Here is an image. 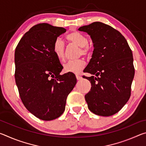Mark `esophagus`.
<instances>
[{
  "instance_id": "obj_1",
  "label": "esophagus",
  "mask_w": 146,
  "mask_h": 146,
  "mask_svg": "<svg viewBox=\"0 0 146 146\" xmlns=\"http://www.w3.org/2000/svg\"><path fill=\"white\" fill-rule=\"evenodd\" d=\"M76 79H77L78 80H81V79L82 78V76H80V75H76Z\"/></svg>"
}]
</instances>
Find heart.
I'll return each instance as SVG.
<instances>
[{
	"label": "heart",
	"instance_id": "obj_1",
	"mask_svg": "<svg viewBox=\"0 0 146 146\" xmlns=\"http://www.w3.org/2000/svg\"><path fill=\"white\" fill-rule=\"evenodd\" d=\"M67 39L71 43L80 47V53L84 55H88L90 53V48L88 44V38L85 35L78 31H73L67 36ZM54 53L59 59H62L64 56V42L60 37L56 38L53 45ZM86 65L83 59L68 61L64 65V71L66 73L77 74L82 71Z\"/></svg>",
	"mask_w": 146,
	"mask_h": 146
}]
</instances>
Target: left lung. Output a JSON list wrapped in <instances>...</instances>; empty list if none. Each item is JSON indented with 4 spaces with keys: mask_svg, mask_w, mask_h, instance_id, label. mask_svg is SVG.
Instances as JSON below:
<instances>
[{
    "mask_svg": "<svg viewBox=\"0 0 146 146\" xmlns=\"http://www.w3.org/2000/svg\"><path fill=\"white\" fill-rule=\"evenodd\" d=\"M92 40L94 50L83 76L91 88L85 95L89 110L95 114L108 117L115 114L127 103L135 75L131 49L119 31L100 22L78 28Z\"/></svg>",
    "mask_w": 146,
    "mask_h": 146,
    "instance_id": "8db88e82",
    "label": "left lung"
}]
</instances>
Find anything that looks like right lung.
I'll list each match as a JSON object with an SVG mask.
<instances>
[{"label": "right lung", "instance_id": "obj_1", "mask_svg": "<svg viewBox=\"0 0 146 146\" xmlns=\"http://www.w3.org/2000/svg\"><path fill=\"white\" fill-rule=\"evenodd\" d=\"M66 31L42 23L34 26L19 41L15 51V78L26 108L43 120L58 118L65 110L68 95L76 83L73 73L63 69L54 53L56 38Z\"/></svg>", "mask_w": 146, "mask_h": 146}]
</instances>
